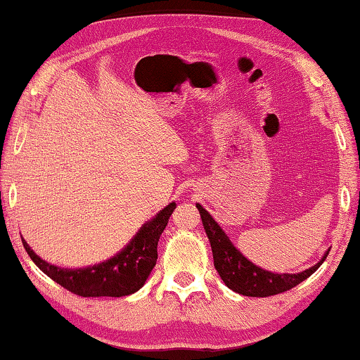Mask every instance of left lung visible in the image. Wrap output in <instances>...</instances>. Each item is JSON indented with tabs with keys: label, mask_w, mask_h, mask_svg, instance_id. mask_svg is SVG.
Instances as JSON below:
<instances>
[{
	"label": "left lung",
	"mask_w": 360,
	"mask_h": 360,
	"mask_svg": "<svg viewBox=\"0 0 360 360\" xmlns=\"http://www.w3.org/2000/svg\"><path fill=\"white\" fill-rule=\"evenodd\" d=\"M196 207L200 213V218H202L207 237L210 240L213 264H215L217 272L221 276L224 285L237 294L248 295V297H269V295L289 291V289L297 286L299 283L316 272L321 264L326 261L327 255H329V251H326V255L321 257L316 266L307 269L300 274L269 272V270L257 267L253 262L248 261L232 245L228 234L212 218L210 213L200 204H196Z\"/></svg>",
	"instance_id": "1"
}]
</instances>
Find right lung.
<instances>
[{
	"label": "right lung",
	"mask_w": 360,
	"mask_h": 360,
	"mask_svg": "<svg viewBox=\"0 0 360 360\" xmlns=\"http://www.w3.org/2000/svg\"><path fill=\"white\" fill-rule=\"evenodd\" d=\"M175 207V202H170L166 209L156 213L151 221L145 223L117 256L93 267L63 269L53 266L42 261L23 238L22 242L31 261L72 294L82 297H123L139 291L147 281L158 259V242Z\"/></svg>",
	"instance_id": "1"
}]
</instances>
